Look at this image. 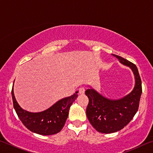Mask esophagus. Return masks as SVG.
<instances>
[{"instance_id":"34e87169","label":"esophagus","mask_w":153,"mask_h":153,"mask_svg":"<svg viewBox=\"0 0 153 153\" xmlns=\"http://www.w3.org/2000/svg\"><path fill=\"white\" fill-rule=\"evenodd\" d=\"M85 92V88L84 87H81L79 89V93L80 94H83Z\"/></svg>"}]
</instances>
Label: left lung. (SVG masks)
<instances>
[{
	"label": "left lung",
	"mask_w": 153,
	"mask_h": 153,
	"mask_svg": "<svg viewBox=\"0 0 153 153\" xmlns=\"http://www.w3.org/2000/svg\"><path fill=\"white\" fill-rule=\"evenodd\" d=\"M112 55L121 63L130 67L136 82L132 91L119 100L108 99L92 88L86 90L85 94L89 99L87 117L93 128L103 134L120 131L130 122L138 110L142 92L141 79L136 65L120 56Z\"/></svg>",
	"instance_id": "obj_1"
}]
</instances>
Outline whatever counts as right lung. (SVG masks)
<instances>
[{
  "label": "right lung",
  "mask_w": 153,
  "mask_h": 153,
  "mask_svg": "<svg viewBox=\"0 0 153 153\" xmlns=\"http://www.w3.org/2000/svg\"><path fill=\"white\" fill-rule=\"evenodd\" d=\"M77 92L59 100L42 112L31 113L21 108L15 99L13 86L11 90L13 107L22 123L32 132L45 136L57 134L63 128L69 108L77 97Z\"/></svg>",
  "instance_id": "add662e5"
}]
</instances>
